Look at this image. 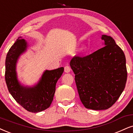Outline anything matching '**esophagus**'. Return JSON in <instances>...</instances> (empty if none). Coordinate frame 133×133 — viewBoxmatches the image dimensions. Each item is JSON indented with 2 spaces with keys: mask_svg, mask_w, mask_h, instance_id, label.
I'll return each mask as SVG.
<instances>
[{
  "mask_svg": "<svg viewBox=\"0 0 133 133\" xmlns=\"http://www.w3.org/2000/svg\"><path fill=\"white\" fill-rule=\"evenodd\" d=\"M64 70H65V72H66V73H69V72L71 71V68H70V66L66 65V66H65V68H64Z\"/></svg>",
  "mask_w": 133,
  "mask_h": 133,
  "instance_id": "obj_1",
  "label": "esophagus"
}]
</instances>
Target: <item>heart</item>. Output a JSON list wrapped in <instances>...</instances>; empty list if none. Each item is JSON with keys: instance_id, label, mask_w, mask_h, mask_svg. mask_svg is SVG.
Segmentation results:
<instances>
[{"instance_id": "b5f03b06", "label": "heart", "mask_w": 133, "mask_h": 133, "mask_svg": "<svg viewBox=\"0 0 133 133\" xmlns=\"http://www.w3.org/2000/svg\"><path fill=\"white\" fill-rule=\"evenodd\" d=\"M81 50H84V47H82V48L81 49Z\"/></svg>"}]
</instances>
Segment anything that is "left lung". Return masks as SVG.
I'll return each mask as SVG.
<instances>
[{
	"instance_id": "8db88e82",
	"label": "left lung",
	"mask_w": 133,
	"mask_h": 133,
	"mask_svg": "<svg viewBox=\"0 0 133 133\" xmlns=\"http://www.w3.org/2000/svg\"><path fill=\"white\" fill-rule=\"evenodd\" d=\"M105 46L70 62L81 102L87 109L100 110L111 107L125 88V55L112 37L102 35Z\"/></svg>"
}]
</instances>
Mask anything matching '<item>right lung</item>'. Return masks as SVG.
<instances>
[{
  "label": "right lung",
  "instance_id": "1",
  "mask_svg": "<svg viewBox=\"0 0 133 133\" xmlns=\"http://www.w3.org/2000/svg\"><path fill=\"white\" fill-rule=\"evenodd\" d=\"M27 47L23 39H18L9 49L5 60V78L7 88L14 99L27 111L42 112L50 107L55 92V86L63 73L64 68L46 70L40 81L33 88L21 86L16 78V63Z\"/></svg>",
  "mask_w": 133,
  "mask_h": 133
}]
</instances>
